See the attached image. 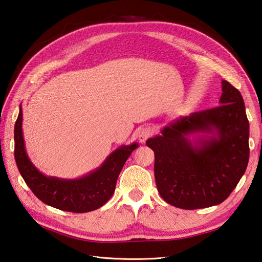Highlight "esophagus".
<instances>
[{
    "label": "esophagus",
    "instance_id": "1",
    "mask_svg": "<svg viewBox=\"0 0 262 262\" xmlns=\"http://www.w3.org/2000/svg\"><path fill=\"white\" fill-rule=\"evenodd\" d=\"M152 129L149 128V126H145V128L142 129L139 133V141L141 142V143H145L146 140L152 136Z\"/></svg>",
    "mask_w": 262,
    "mask_h": 262
}]
</instances>
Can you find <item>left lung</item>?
I'll use <instances>...</instances> for the list:
<instances>
[{"label":"left lung","instance_id":"obj_1","mask_svg":"<svg viewBox=\"0 0 262 262\" xmlns=\"http://www.w3.org/2000/svg\"><path fill=\"white\" fill-rule=\"evenodd\" d=\"M220 105L171 121L146 141L163 199L185 210L227 199L247 168L249 122L239 91L222 81Z\"/></svg>","mask_w":262,"mask_h":262}]
</instances>
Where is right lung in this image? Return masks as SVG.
I'll return each mask as SVG.
<instances>
[{"label": "right lung", "mask_w": 262, "mask_h": 262, "mask_svg": "<svg viewBox=\"0 0 262 262\" xmlns=\"http://www.w3.org/2000/svg\"><path fill=\"white\" fill-rule=\"evenodd\" d=\"M23 112L19 106L15 123V161L23 179L39 200L62 211L85 213L97 210L113 196L124 163L139 144L121 145L107 156L98 168L76 179L48 177L39 171L26 153L23 137Z\"/></svg>", "instance_id": "add662e5"}]
</instances>
